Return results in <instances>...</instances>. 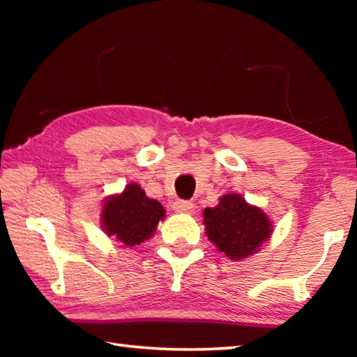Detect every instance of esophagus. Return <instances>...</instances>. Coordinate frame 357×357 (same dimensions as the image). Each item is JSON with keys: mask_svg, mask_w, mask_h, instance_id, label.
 Segmentation results:
<instances>
[{"mask_svg": "<svg viewBox=\"0 0 357 357\" xmlns=\"http://www.w3.org/2000/svg\"><path fill=\"white\" fill-rule=\"evenodd\" d=\"M195 208V204L189 200H176L173 203V209L176 211V213H190Z\"/></svg>", "mask_w": 357, "mask_h": 357, "instance_id": "esophagus-1", "label": "esophagus"}]
</instances>
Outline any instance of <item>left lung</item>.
Returning a JSON list of instances; mask_svg holds the SVG:
<instances>
[{"label": "left lung", "instance_id": "left-lung-1", "mask_svg": "<svg viewBox=\"0 0 357 357\" xmlns=\"http://www.w3.org/2000/svg\"><path fill=\"white\" fill-rule=\"evenodd\" d=\"M203 217L211 243L231 259L255 253L273 231L268 215L236 193L222 197L215 208L203 211Z\"/></svg>", "mask_w": 357, "mask_h": 357}]
</instances>
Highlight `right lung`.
<instances>
[{
	"mask_svg": "<svg viewBox=\"0 0 357 357\" xmlns=\"http://www.w3.org/2000/svg\"><path fill=\"white\" fill-rule=\"evenodd\" d=\"M164 217L165 209L159 202L148 198L140 185L129 184L121 195L107 200L102 209V225L108 236L134 247L148 239Z\"/></svg>",
	"mask_w": 357,
	"mask_h": 357,
	"instance_id": "add662e5",
	"label": "right lung"
}]
</instances>
